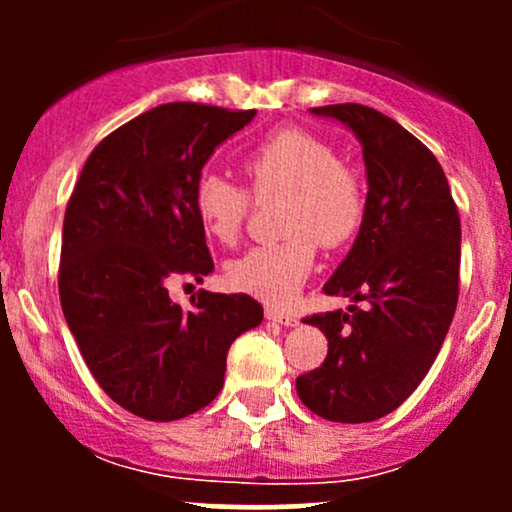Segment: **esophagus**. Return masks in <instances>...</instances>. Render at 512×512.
Segmentation results:
<instances>
[{"mask_svg": "<svg viewBox=\"0 0 512 512\" xmlns=\"http://www.w3.org/2000/svg\"><path fill=\"white\" fill-rule=\"evenodd\" d=\"M264 315H267V320L279 322V325H284V327H293L298 322L296 315L286 313V310H279V308H267L264 310Z\"/></svg>", "mask_w": 512, "mask_h": 512, "instance_id": "1", "label": "esophagus"}]
</instances>
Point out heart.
<instances>
[{
  "instance_id": "b5f03b06",
  "label": "heart",
  "mask_w": 512,
  "mask_h": 512,
  "mask_svg": "<svg viewBox=\"0 0 512 512\" xmlns=\"http://www.w3.org/2000/svg\"><path fill=\"white\" fill-rule=\"evenodd\" d=\"M245 173L257 197L279 195L284 233L289 238L262 245L228 262L233 289L260 301L286 305L298 296L317 260V240L339 248L363 219V185L337 158L325 139L303 129H279L245 156ZM250 195L219 173H202L195 182V211L216 243L233 245L243 233Z\"/></svg>"
}]
</instances>
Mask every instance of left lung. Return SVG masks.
<instances>
[{"label":"left lung","instance_id":"1","mask_svg":"<svg viewBox=\"0 0 512 512\" xmlns=\"http://www.w3.org/2000/svg\"><path fill=\"white\" fill-rule=\"evenodd\" d=\"M310 113L342 122L363 146V221L322 291L366 305L305 317L327 337V358L298 375L296 392L322 419L366 424L419 387L445 342L460 291V214L436 156L392 117L358 103Z\"/></svg>","mask_w":512,"mask_h":512}]
</instances>
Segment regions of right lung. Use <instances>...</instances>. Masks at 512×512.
<instances>
[{
    "instance_id": "right-lung-1",
    "label": "right lung",
    "mask_w": 512,
    "mask_h": 512,
    "mask_svg": "<svg viewBox=\"0 0 512 512\" xmlns=\"http://www.w3.org/2000/svg\"><path fill=\"white\" fill-rule=\"evenodd\" d=\"M257 110L166 103L91 151L64 211L60 301L105 395L146 421L195 414L221 392L226 354L262 322L248 293L170 301L178 279L214 272L195 182Z\"/></svg>"
}]
</instances>
